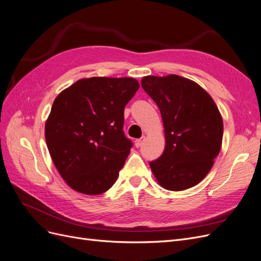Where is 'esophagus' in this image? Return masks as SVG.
Wrapping results in <instances>:
<instances>
[{
  "label": "esophagus",
  "mask_w": 261,
  "mask_h": 261,
  "mask_svg": "<svg viewBox=\"0 0 261 261\" xmlns=\"http://www.w3.org/2000/svg\"><path fill=\"white\" fill-rule=\"evenodd\" d=\"M144 140H145V137H142L140 139H137L136 140V146L137 147H141L142 144H143V142H144Z\"/></svg>",
  "instance_id": "1"
}]
</instances>
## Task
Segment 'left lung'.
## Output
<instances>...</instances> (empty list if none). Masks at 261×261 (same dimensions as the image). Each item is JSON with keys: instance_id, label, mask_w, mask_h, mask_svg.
<instances>
[{"instance_id": "left-lung-1", "label": "left lung", "mask_w": 261, "mask_h": 261, "mask_svg": "<svg viewBox=\"0 0 261 261\" xmlns=\"http://www.w3.org/2000/svg\"><path fill=\"white\" fill-rule=\"evenodd\" d=\"M141 85L157 104L165 128L164 153L149 163L155 178L170 191L196 186L221 149L223 122L219 109L203 88L180 75H147Z\"/></svg>"}]
</instances>
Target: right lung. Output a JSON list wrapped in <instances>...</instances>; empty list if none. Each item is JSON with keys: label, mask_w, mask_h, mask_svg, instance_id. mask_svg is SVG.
<instances>
[{"label": "right lung", "mask_w": 261, "mask_h": 261, "mask_svg": "<svg viewBox=\"0 0 261 261\" xmlns=\"http://www.w3.org/2000/svg\"><path fill=\"white\" fill-rule=\"evenodd\" d=\"M139 88L133 78L93 77L55 98L45 141L56 169L74 191L98 195L114 186L133 145L123 132L124 106Z\"/></svg>", "instance_id": "right-lung-1"}]
</instances>
